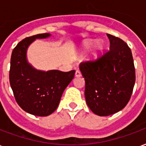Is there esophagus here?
<instances>
[{"instance_id":"obj_1","label":"esophagus","mask_w":146,"mask_h":146,"mask_svg":"<svg viewBox=\"0 0 146 146\" xmlns=\"http://www.w3.org/2000/svg\"><path fill=\"white\" fill-rule=\"evenodd\" d=\"M80 76H81V73H80V72L79 70H76V73H75V76H76V77H80Z\"/></svg>"}]
</instances>
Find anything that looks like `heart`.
<instances>
[{"label":"heart","instance_id":"b5f03b06","mask_svg":"<svg viewBox=\"0 0 146 146\" xmlns=\"http://www.w3.org/2000/svg\"><path fill=\"white\" fill-rule=\"evenodd\" d=\"M95 40H85L83 42L81 48H80V55H84L87 51H88L90 48H92V45L95 44ZM104 50V44L100 40H98L95 44L94 48H93V51L92 52V54L90 55L89 59L90 60H95L97 59Z\"/></svg>","mask_w":146,"mask_h":146}]
</instances>
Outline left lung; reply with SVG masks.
Wrapping results in <instances>:
<instances>
[{"label":"left lung","mask_w":146,"mask_h":146,"mask_svg":"<svg viewBox=\"0 0 146 146\" xmlns=\"http://www.w3.org/2000/svg\"><path fill=\"white\" fill-rule=\"evenodd\" d=\"M110 51L95 62L80 63L85 99L93 113L106 116L119 112L130 100L135 82L131 51L121 39L107 34Z\"/></svg>","instance_id":"1"}]
</instances>
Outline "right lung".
Instances as JSON below:
<instances>
[{
  "label": "right lung",
  "mask_w": 146,
  "mask_h": 146,
  "mask_svg": "<svg viewBox=\"0 0 146 146\" xmlns=\"http://www.w3.org/2000/svg\"><path fill=\"white\" fill-rule=\"evenodd\" d=\"M41 33L23 39L12 51L9 72L10 85L19 106L27 113L47 116L54 113L62 93L74 77L75 70H36L27 59V50L36 39H47Z\"/></svg>",
  "instance_id": "add662e5"
}]
</instances>
